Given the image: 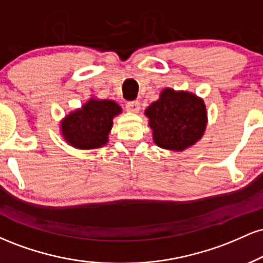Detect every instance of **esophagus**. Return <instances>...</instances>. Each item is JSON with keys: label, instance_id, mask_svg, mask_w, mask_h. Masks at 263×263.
<instances>
[{"label": "esophagus", "instance_id": "esophagus-1", "mask_svg": "<svg viewBox=\"0 0 263 263\" xmlns=\"http://www.w3.org/2000/svg\"><path fill=\"white\" fill-rule=\"evenodd\" d=\"M126 108H127L128 111H131V112H138L141 108V105L138 101H128L127 104H126Z\"/></svg>", "mask_w": 263, "mask_h": 263}]
</instances>
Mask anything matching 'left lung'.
I'll return each instance as SVG.
<instances>
[{"label":"left lung","mask_w":263,"mask_h":263,"mask_svg":"<svg viewBox=\"0 0 263 263\" xmlns=\"http://www.w3.org/2000/svg\"><path fill=\"white\" fill-rule=\"evenodd\" d=\"M153 141L165 149L183 151L194 144L206 127L204 101L194 93L164 89L146 110Z\"/></svg>","instance_id":"1"}]
</instances>
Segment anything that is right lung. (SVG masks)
<instances>
[{
  "label": "right lung",
  "mask_w": 263,
  "mask_h": 263,
  "mask_svg": "<svg viewBox=\"0 0 263 263\" xmlns=\"http://www.w3.org/2000/svg\"><path fill=\"white\" fill-rule=\"evenodd\" d=\"M120 112L121 107L115 101L92 99L65 117L62 123L63 136L77 148H98L106 144L112 119Z\"/></svg>",
  "instance_id": "right-lung-1"
}]
</instances>
